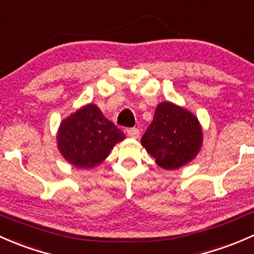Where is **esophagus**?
<instances>
[{
    "instance_id": "1",
    "label": "esophagus",
    "mask_w": 254,
    "mask_h": 254,
    "mask_svg": "<svg viewBox=\"0 0 254 254\" xmlns=\"http://www.w3.org/2000/svg\"><path fill=\"white\" fill-rule=\"evenodd\" d=\"M127 134L129 137L137 138L138 136H140V130H138L137 127H129V129L127 130Z\"/></svg>"
}]
</instances>
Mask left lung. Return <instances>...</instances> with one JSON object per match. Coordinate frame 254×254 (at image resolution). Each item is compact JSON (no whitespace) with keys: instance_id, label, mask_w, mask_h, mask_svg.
I'll list each match as a JSON object with an SVG mask.
<instances>
[{"instance_id":"left-lung-1","label":"left lung","mask_w":254,"mask_h":254,"mask_svg":"<svg viewBox=\"0 0 254 254\" xmlns=\"http://www.w3.org/2000/svg\"><path fill=\"white\" fill-rule=\"evenodd\" d=\"M146 148L163 169L174 170L196 157L202 145V130L198 120L186 109L162 102L141 137Z\"/></svg>"}]
</instances>
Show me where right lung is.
<instances>
[{
  "label": "right lung",
  "instance_id": "obj_1",
  "mask_svg": "<svg viewBox=\"0 0 254 254\" xmlns=\"http://www.w3.org/2000/svg\"><path fill=\"white\" fill-rule=\"evenodd\" d=\"M125 135L97 106L87 105L64 119L57 135L64 158L78 168H93L108 157Z\"/></svg>",
  "mask_w": 254,
  "mask_h": 254
}]
</instances>
